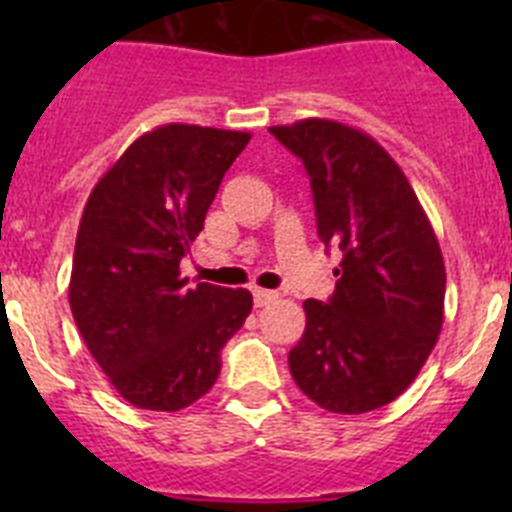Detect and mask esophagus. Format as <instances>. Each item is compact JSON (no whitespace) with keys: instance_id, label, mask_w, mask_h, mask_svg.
Returning a JSON list of instances; mask_svg holds the SVG:
<instances>
[{"instance_id":"34e87169","label":"esophagus","mask_w":512,"mask_h":512,"mask_svg":"<svg viewBox=\"0 0 512 512\" xmlns=\"http://www.w3.org/2000/svg\"><path fill=\"white\" fill-rule=\"evenodd\" d=\"M277 292L274 289H261V287H253V305L256 307H264L269 305V302L277 300Z\"/></svg>"}]
</instances>
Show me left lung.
I'll return each instance as SVG.
<instances>
[{
  "label": "left lung",
  "instance_id": "8db88e82",
  "mask_svg": "<svg viewBox=\"0 0 512 512\" xmlns=\"http://www.w3.org/2000/svg\"><path fill=\"white\" fill-rule=\"evenodd\" d=\"M269 133L310 176L318 235L341 251L336 292L305 300L289 351L297 387L330 413L359 415L397 400L431 356L443 325L441 246L400 166L343 122L300 120Z\"/></svg>",
  "mask_w": 512,
  "mask_h": 512
}]
</instances>
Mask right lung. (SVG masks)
<instances>
[{"instance_id": "obj_1", "label": "right lung", "mask_w": 512, "mask_h": 512, "mask_svg": "<svg viewBox=\"0 0 512 512\" xmlns=\"http://www.w3.org/2000/svg\"><path fill=\"white\" fill-rule=\"evenodd\" d=\"M248 140L238 130L161 125L130 143L89 194L71 312L89 354L135 408L176 413L207 395L220 351L251 312L248 289H189L179 277V261Z\"/></svg>"}]
</instances>
